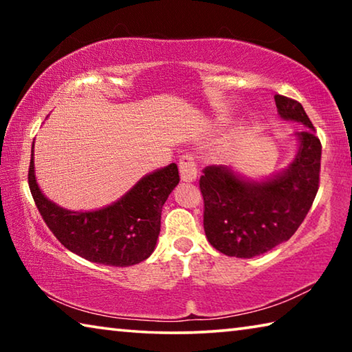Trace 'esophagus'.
I'll list each match as a JSON object with an SVG mask.
<instances>
[{"mask_svg":"<svg viewBox=\"0 0 352 352\" xmlns=\"http://www.w3.org/2000/svg\"><path fill=\"white\" fill-rule=\"evenodd\" d=\"M178 168H180V177L183 182L189 183L197 178V162H195L194 155H183L180 158V163H178Z\"/></svg>","mask_w":352,"mask_h":352,"instance_id":"obj_1","label":"esophagus"}]
</instances>
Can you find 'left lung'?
I'll return each mask as SVG.
<instances>
[{
  "instance_id": "1",
  "label": "left lung",
  "mask_w": 352,
  "mask_h": 352,
  "mask_svg": "<svg viewBox=\"0 0 352 352\" xmlns=\"http://www.w3.org/2000/svg\"><path fill=\"white\" fill-rule=\"evenodd\" d=\"M278 115L307 129L295 133L298 151L287 168L250 180L228 166H208L200 177L205 234L226 256L253 258L289 241L307 216L320 183L321 142L305 109L276 94Z\"/></svg>"
}]
</instances>
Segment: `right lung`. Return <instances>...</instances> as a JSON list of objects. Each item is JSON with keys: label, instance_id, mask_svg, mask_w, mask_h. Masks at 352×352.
<instances>
[{"label": "right lung", "instance_id": "1", "mask_svg": "<svg viewBox=\"0 0 352 352\" xmlns=\"http://www.w3.org/2000/svg\"><path fill=\"white\" fill-rule=\"evenodd\" d=\"M29 188L41 217L62 245L98 264L129 267L153 253L162 226V210L180 182L170 163L141 178L111 205L94 211H71L46 199L35 178L34 144Z\"/></svg>", "mask_w": 352, "mask_h": 352}]
</instances>
